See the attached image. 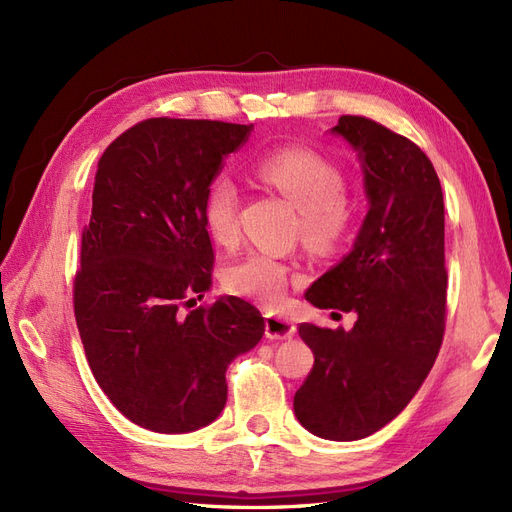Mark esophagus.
<instances>
[{
    "mask_svg": "<svg viewBox=\"0 0 512 512\" xmlns=\"http://www.w3.org/2000/svg\"><path fill=\"white\" fill-rule=\"evenodd\" d=\"M294 331H297V327H294V322H290L288 318L269 314L265 320V335L269 339H290Z\"/></svg>",
    "mask_w": 512,
    "mask_h": 512,
    "instance_id": "esophagus-1",
    "label": "esophagus"
}]
</instances>
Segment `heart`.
Listing matches in <instances>:
<instances>
[{
  "instance_id": "heart-1",
  "label": "heart",
  "mask_w": 512,
  "mask_h": 512,
  "mask_svg": "<svg viewBox=\"0 0 512 512\" xmlns=\"http://www.w3.org/2000/svg\"><path fill=\"white\" fill-rule=\"evenodd\" d=\"M254 175L301 211L299 226L307 245L333 247L344 239L350 209L346 179L333 162L305 147H284L260 156ZM239 188L228 177L209 183L205 194V226L215 243L235 245L239 239ZM294 269L267 252H250L226 269L224 284L239 297L262 305H277L286 294Z\"/></svg>"
}]
</instances>
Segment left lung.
I'll list each match as a JSON object with an SVG mask.
<instances>
[{"label": "left lung", "instance_id": "1", "mask_svg": "<svg viewBox=\"0 0 512 512\" xmlns=\"http://www.w3.org/2000/svg\"><path fill=\"white\" fill-rule=\"evenodd\" d=\"M333 134L359 153L369 211L352 252L307 288L320 309L356 312L350 331L299 324L314 367L294 393L299 423L324 440L371 436L421 389L446 322L444 198L433 164L382 123L342 115Z\"/></svg>", "mask_w": 512, "mask_h": 512}]
</instances>
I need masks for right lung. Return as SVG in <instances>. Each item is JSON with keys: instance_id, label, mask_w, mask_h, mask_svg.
I'll return each instance as SVG.
<instances>
[{"instance_id": "right-lung-1", "label": "right lung", "mask_w": 512, "mask_h": 512, "mask_svg": "<svg viewBox=\"0 0 512 512\" xmlns=\"http://www.w3.org/2000/svg\"><path fill=\"white\" fill-rule=\"evenodd\" d=\"M250 126L153 117L106 147L74 277V316L100 389L132 423L188 433L226 406V369L265 318L211 288L205 194Z\"/></svg>"}]
</instances>
